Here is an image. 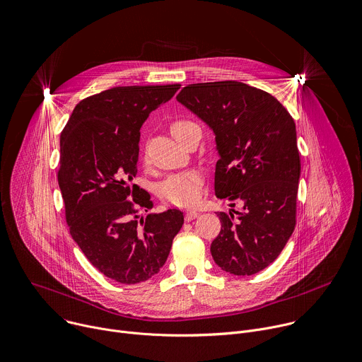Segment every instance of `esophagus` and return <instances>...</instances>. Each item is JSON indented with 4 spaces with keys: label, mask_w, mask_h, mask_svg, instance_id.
<instances>
[{
    "label": "esophagus",
    "mask_w": 362,
    "mask_h": 362,
    "mask_svg": "<svg viewBox=\"0 0 362 362\" xmlns=\"http://www.w3.org/2000/svg\"><path fill=\"white\" fill-rule=\"evenodd\" d=\"M198 215H199L198 211H187V214H185V221H192V220L197 218Z\"/></svg>",
    "instance_id": "34e87169"
}]
</instances>
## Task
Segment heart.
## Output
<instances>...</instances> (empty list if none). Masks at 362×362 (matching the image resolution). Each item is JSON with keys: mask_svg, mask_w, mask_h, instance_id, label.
<instances>
[{"mask_svg": "<svg viewBox=\"0 0 362 362\" xmlns=\"http://www.w3.org/2000/svg\"><path fill=\"white\" fill-rule=\"evenodd\" d=\"M192 125L189 121H175L171 125V132L177 136L184 128ZM202 194V174L197 170L182 171L168 175L158 185V195L174 205L195 204Z\"/></svg>", "mask_w": 362, "mask_h": 362, "instance_id": "1", "label": "heart"}]
</instances>
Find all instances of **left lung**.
<instances>
[{
  "mask_svg": "<svg viewBox=\"0 0 362 362\" xmlns=\"http://www.w3.org/2000/svg\"><path fill=\"white\" fill-rule=\"evenodd\" d=\"M177 101L215 135V195L244 204L243 212L218 214L212 258L226 272L254 275L276 259L296 228V122L271 94L238 81L191 84Z\"/></svg>",
  "mask_w": 362,
  "mask_h": 362,
  "instance_id": "1",
  "label": "left lung"
}]
</instances>
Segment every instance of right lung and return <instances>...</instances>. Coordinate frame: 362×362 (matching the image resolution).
Segmentation results:
<instances>
[{
  "mask_svg": "<svg viewBox=\"0 0 362 362\" xmlns=\"http://www.w3.org/2000/svg\"><path fill=\"white\" fill-rule=\"evenodd\" d=\"M180 84L115 87L77 104L59 139L58 184L69 234L105 276L138 284L160 272L184 224L180 209H150L136 175L139 129Z\"/></svg>",
  "mask_w": 362,
  "mask_h": 362,
  "instance_id": "right-lung-1",
  "label": "right lung"
}]
</instances>
